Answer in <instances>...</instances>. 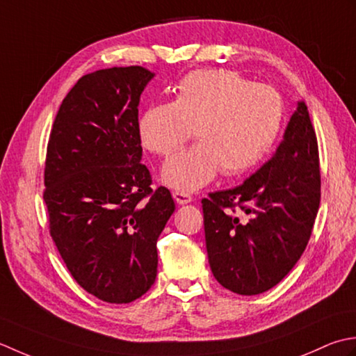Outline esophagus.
<instances>
[{
	"label": "esophagus",
	"mask_w": 356,
	"mask_h": 356,
	"mask_svg": "<svg viewBox=\"0 0 356 356\" xmlns=\"http://www.w3.org/2000/svg\"><path fill=\"white\" fill-rule=\"evenodd\" d=\"M173 200H175L178 204H187V202H191L193 198L191 193H186V192H173Z\"/></svg>",
	"instance_id": "obj_1"
}]
</instances>
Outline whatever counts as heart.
Listing matches in <instances>:
<instances>
[{
    "mask_svg": "<svg viewBox=\"0 0 356 356\" xmlns=\"http://www.w3.org/2000/svg\"><path fill=\"white\" fill-rule=\"evenodd\" d=\"M284 117L280 93L253 84L229 70L204 69L186 75L173 103L147 107L138 121L143 146L159 156H170L193 135L191 149L164 165L170 187L192 192L220 172L243 175L263 159L277 141Z\"/></svg>",
    "mask_w": 356,
    "mask_h": 356,
    "instance_id": "heart-1",
    "label": "heart"
}]
</instances>
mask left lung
<instances>
[{"mask_svg":"<svg viewBox=\"0 0 356 356\" xmlns=\"http://www.w3.org/2000/svg\"><path fill=\"white\" fill-rule=\"evenodd\" d=\"M320 200L316 135L307 106L300 101L269 161L241 186L201 201L216 281L238 295L277 286L306 249Z\"/></svg>","mask_w":356,"mask_h":356,"instance_id":"8db88e82","label":"left lung"}]
</instances>
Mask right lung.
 Here are the masks:
<instances>
[{
  "label": "right lung",
  "instance_id": "1",
  "mask_svg": "<svg viewBox=\"0 0 356 356\" xmlns=\"http://www.w3.org/2000/svg\"><path fill=\"white\" fill-rule=\"evenodd\" d=\"M154 74L141 66L81 76L49 136L44 198L50 236L86 292L112 304L140 298L156 278L158 236L175 212L141 161L138 104Z\"/></svg>",
  "mask_w": 356,
  "mask_h": 356
}]
</instances>
